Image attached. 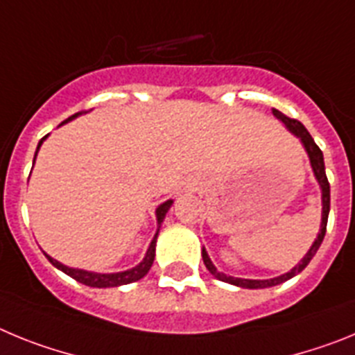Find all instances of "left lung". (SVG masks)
I'll return each mask as SVG.
<instances>
[{"label": "left lung", "mask_w": 355, "mask_h": 355, "mask_svg": "<svg viewBox=\"0 0 355 355\" xmlns=\"http://www.w3.org/2000/svg\"><path fill=\"white\" fill-rule=\"evenodd\" d=\"M272 114H274L275 117L279 119V121H283L284 126L288 128V131H290V133H293L295 137H297V139L302 142L304 149H306L307 156H309V162H311V167H313V172H315V178H316V181H318L320 188H322V224H320V233H318V236H316V240L313 241L311 249L307 250V254L304 256L302 259H300L299 265H295L293 268L288 272V274L279 275V277H274V279H263V281H259V279H240V277H231V275L222 274V272L216 270L215 265H213L211 259H209L208 252L202 249V261H205V265H206V268L209 270V274L215 275L218 281H224V283L234 284V286H240V288H249V290L277 286V284L284 283V281H288V279H291V277H295L297 274H300V272H302L304 268L309 265V261H311L313 256L316 254V250H318L320 245H322V241H324L325 229H327L329 209H331V187H329L327 175H325L324 155H322L320 147L316 146L315 140H313V137L309 135V131L304 128L302 122H299L297 119L286 117V115L281 114V112H279V110H275V108L272 110Z\"/></svg>", "instance_id": "obj_1"}]
</instances>
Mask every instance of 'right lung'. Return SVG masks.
Here are the masks:
<instances>
[{
  "mask_svg": "<svg viewBox=\"0 0 355 355\" xmlns=\"http://www.w3.org/2000/svg\"><path fill=\"white\" fill-rule=\"evenodd\" d=\"M78 115H81V112H78V114H74L72 117H69L67 121H64L62 124L72 121V119L78 117ZM62 124H60V126H62ZM46 137H48V135H46ZM46 137H44V139L39 142V146H37L35 158H37V153H39L40 146H42V142L46 140ZM35 158H33V163H35ZM171 206H172V200H167V202H163V205H159L158 208H156V220H158V231H156L155 238H153V241H150L149 249H147V252H146V258H144L142 261H140L137 266L130 268V270L117 272V274H97V272H87V270H81V268H71V266H65V265H62L60 261L53 259L51 256H48L46 252H44V254H46V258L49 259V263H51L53 266H56L58 270H62L64 274L71 275L72 279H76L78 283L87 284V286H90V288H115V286H122V284H130V283H135V281H140V279H142L144 275H146L147 272L150 270L153 261H155L156 238H158L159 227H162V222H163V218H165V215H167V211H168V208H171Z\"/></svg>",
  "mask_w": 355,
  "mask_h": 355,
  "instance_id": "add662e5",
  "label": "right lung"
}]
</instances>
